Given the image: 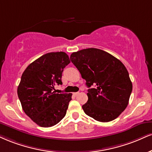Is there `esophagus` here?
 <instances>
[{"instance_id": "34e87169", "label": "esophagus", "mask_w": 152, "mask_h": 152, "mask_svg": "<svg viewBox=\"0 0 152 152\" xmlns=\"http://www.w3.org/2000/svg\"><path fill=\"white\" fill-rule=\"evenodd\" d=\"M78 94H79V92H75V93H74V94H73V95H74V96H78Z\"/></svg>"}]
</instances>
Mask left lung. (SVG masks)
Returning <instances> with one entry per match:
<instances>
[{
	"label": "left lung",
	"mask_w": 152,
	"mask_h": 152,
	"mask_svg": "<svg viewBox=\"0 0 152 152\" xmlns=\"http://www.w3.org/2000/svg\"><path fill=\"white\" fill-rule=\"evenodd\" d=\"M70 59L90 88L88 100L82 105L87 115L107 122L118 118L129 103L132 83L125 65L109 53L96 48L71 54Z\"/></svg>",
	"instance_id": "8db88e82"
}]
</instances>
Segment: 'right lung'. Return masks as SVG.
<instances>
[{"mask_svg": "<svg viewBox=\"0 0 152 152\" xmlns=\"http://www.w3.org/2000/svg\"><path fill=\"white\" fill-rule=\"evenodd\" d=\"M70 63L64 52L44 54L24 71L18 96L24 112L37 125L49 127L64 118L72 94H56L62 72Z\"/></svg>", "mask_w": 152, "mask_h": 152, "instance_id": "obj_1", "label": "right lung"}]
</instances>
